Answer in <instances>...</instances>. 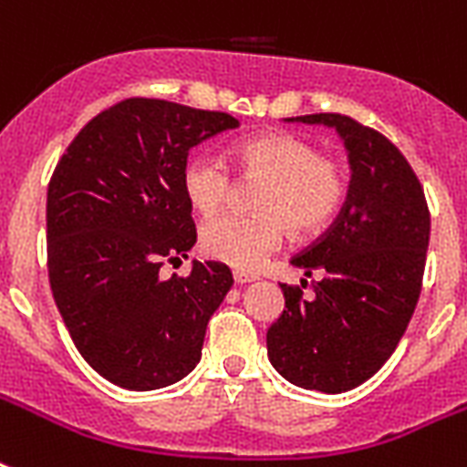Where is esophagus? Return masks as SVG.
Listing matches in <instances>:
<instances>
[{"instance_id":"esophagus-1","label":"esophagus","mask_w":467,"mask_h":467,"mask_svg":"<svg viewBox=\"0 0 467 467\" xmlns=\"http://www.w3.org/2000/svg\"><path fill=\"white\" fill-rule=\"evenodd\" d=\"M252 281H256V276H249V274H240V271L234 274V284H237V285H247V284H252Z\"/></svg>"}]
</instances>
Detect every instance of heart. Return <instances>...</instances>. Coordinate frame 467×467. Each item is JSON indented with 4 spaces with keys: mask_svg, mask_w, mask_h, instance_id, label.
Masks as SVG:
<instances>
[{
    "mask_svg": "<svg viewBox=\"0 0 467 467\" xmlns=\"http://www.w3.org/2000/svg\"><path fill=\"white\" fill-rule=\"evenodd\" d=\"M237 167L264 179L256 215L223 213L201 230L205 256L233 269H256L281 247L285 227L307 234L334 218L347 196V174L339 161L319 157L315 145L288 133H266L234 148ZM233 179L218 157L198 155L183 169V193L203 215L218 213L230 198Z\"/></svg>",
    "mask_w": 467,
    "mask_h": 467,
    "instance_id": "b5f03b06",
    "label": "heart"
}]
</instances>
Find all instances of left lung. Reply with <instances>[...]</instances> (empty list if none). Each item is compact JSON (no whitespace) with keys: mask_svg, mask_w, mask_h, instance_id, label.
Wrapping results in <instances>:
<instances>
[{"mask_svg":"<svg viewBox=\"0 0 467 467\" xmlns=\"http://www.w3.org/2000/svg\"><path fill=\"white\" fill-rule=\"evenodd\" d=\"M285 123L337 130L351 167L339 218L293 266L319 271L312 298L281 284L285 307L266 332L271 366L288 383L327 395L366 383L402 339L417 307L429 247L420 179L388 138L339 113ZM307 284V281H300Z\"/></svg>","mask_w":467,"mask_h":467,"instance_id":"8db88e82","label":"left lung"}]
</instances>
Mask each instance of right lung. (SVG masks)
<instances>
[{
  "label": "right lung",
  "mask_w": 467,
  "mask_h": 467,
  "mask_svg": "<svg viewBox=\"0 0 467 467\" xmlns=\"http://www.w3.org/2000/svg\"><path fill=\"white\" fill-rule=\"evenodd\" d=\"M240 123L161 99H126L79 130L47 186V274L84 361L126 390H157L201 361L233 285L220 262L160 278L196 244L183 193L189 150Z\"/></svg>",
  "instance_id": "1"
}]
</instances>
